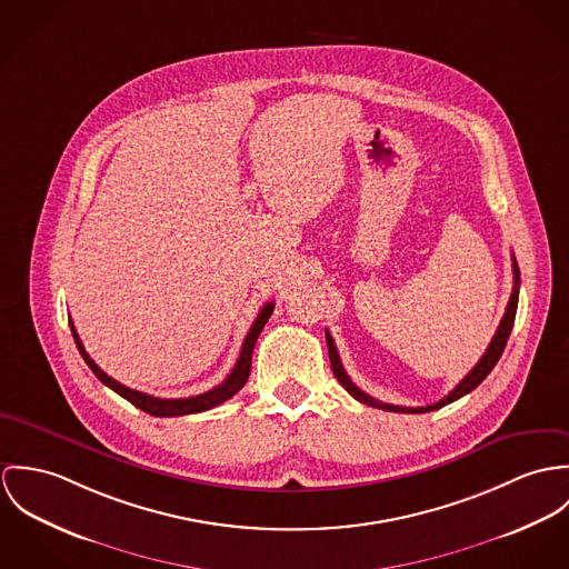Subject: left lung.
Returning a JSON list of instances; mask_svg holds the SVG:
<instances>
[{"label":"left lung","mask_w":569,"mask_h":569,"mask_svg":"<svg viewBox=\"0 0 569 569\" xmlns=\"http://www.w3.org/2000/svg\"><path fill=\"white\" fill-rule=\"evenodd\" d=\"M512 274H515L512 295H510V301H508V306H506L505 316H502V320H500V327H498V331H496V336H493L491 345L487 347V351H485V356L480 358V362H478V365L467 373V378H462V381H460V383H458L449 395H445L441 401L430 403V406H419V408H406V406L383 403V401H379L376 397L367 395L365 390H360V388L351 381V378L345 373L342 362H340V356H338L336 345H333V338H331V336H329V331L325 329V336H327V349H329V362H331V371H333V376H336V379L345 386V390H347L353 399H358V401H362V403H367V406H371V408L388 410V412L421 415V412L439 410L442 406H447V403H451V401H456V399L465 397V395H467V392H471L476 386H480V383H482V379L487 378V376L493 371V367L498 365V360H500V356H502V351H505L506 340H508V336H510V329H512V322H515V315H517V301H519V268H517L515 254H512Z\"/></svg>","instance_id":"8db88e82"}]
</instances>
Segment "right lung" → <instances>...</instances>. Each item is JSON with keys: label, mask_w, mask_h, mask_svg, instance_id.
I'll use <instances>...</instances> for the list:
<instances>
[{"label": "right lung", "mask_w": 569, "mask_h": 569, "mask_svg": "<svg viewBox=\"0 0 569 569\" xmlns=\"http://www.w3.org/2000/svg\"><path fill=\"white\" fill-rule=\"evenodd\" d=\"M272 310H274V303H272V301L266 303V306L259 310V315L254 318V322L251 325L247 338H244L240 358H238L233 371L227 376V379H224L222 383H218L216 388L202 392V395H193V397H186V399H161V397H152V395L132 390V388H128L124 383L109 378V376L89 358V353L84 351V347H82V342H80V338H78V333H76L71 320H69V325H71V333H73V340H76V347H78L82 360L89 365V369L96 373V378L100 379L104 386H109V388L116 390L120 397H124L127 401H130L134 408L143 410V412H148V415H152V417H183V415H196V412H204V410H211V408L220 406L222 401L231 399V397L247 383V379L251 376V360H253L254 342H257V338H259L263 325L268 322V318L272 315Z\"/></svg>", "instance_id": "add662e5"}]
</instances>
